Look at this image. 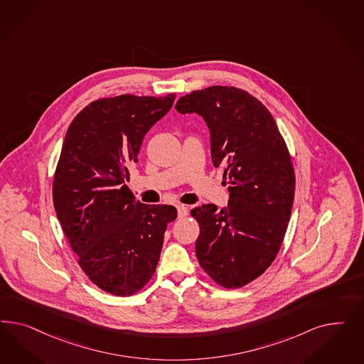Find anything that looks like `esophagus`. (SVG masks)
<instances>
[{
    "label": "esophagus",
    "instance_id": "obj_1",
    "mask_svg": "<svg viewBox=\"0 0 364 364\" xmlns=\"http://www.w3.org/2000/svg\"><path fill=\"white\" fill-rule=\"evenodd\" d=\"M188 212H189V210H188L186 205H177V215H178L180 219L186 218L188 215Z\"/></svg>",
    "mask_w": 364,
    "mask_h": 364
}]
</instances>
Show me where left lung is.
<instances>
[{"label":"left lung","mask_w":364,"mask_h":364,"mask_svg":"<svg viewBox=\"0 0 364 364\" xmlns=\"http://www.w3.org/2000/svg\"><path fill=\"white\" fill-rule=\"evenodd\" d=\"M180 113L203 116L210 131L213 166L224 171L228 205L191 210L200 227L198 264L224 288L264 274L286 235L295 196V171L275 119L248 92L213 85L177 101Z\"/></svg>","instance_id":"1"}]
</instances>
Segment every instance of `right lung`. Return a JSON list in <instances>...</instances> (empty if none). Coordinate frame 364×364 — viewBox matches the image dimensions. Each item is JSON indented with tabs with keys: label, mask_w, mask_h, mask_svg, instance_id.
I'll list each match as a JSON object with an SVG mask.
<instances>
[{
	"label": "right lung",
	"mask_w": 364,
	"mask_h": 364,
	"mask_svg": "<svg viewBox=\"0 0 364 364\" xmlns=\"http://www.w3.org/2000/svg\"><path fill=\"white\" fill-rule=\"evenodd\" d=\"M164 97L122 95L92 101L70 122L53 177L57 218L90 282L114 296L152 279L172 205H146L127 186L144 136L172 108Z\"/></svg>",
	"instance_id": "1"
}]
</instances>
